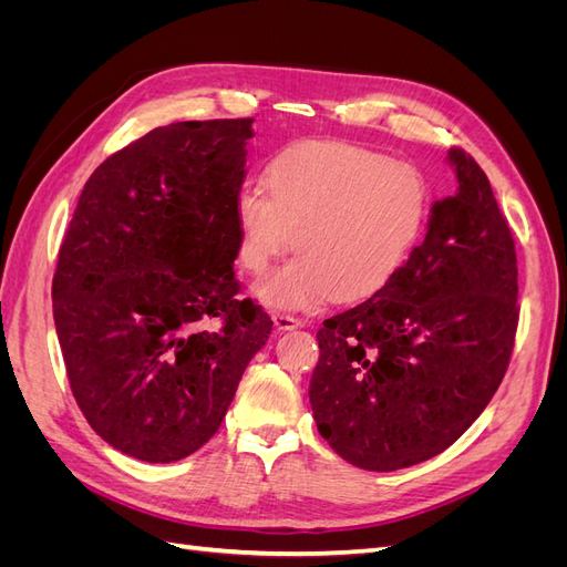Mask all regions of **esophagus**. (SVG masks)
<instances>
[{
	"mask_svg": "<svg viewBox=\"0 0 567 567\" xmlns=\"http://www.w3.org/2000/svg\"><path fill=\"white\" fill-rule=\"evenodd\" d=\"M271 319H274V326H277L279 331H293V329H298V326L302 323L298 317L286 315V312H274Z\"/></svg>",
	"mask_w": 567,
	"mask_h": 567,
	"instance_id": "1",
	"label": "esophagus"
}]
</instances>
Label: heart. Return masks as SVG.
<instances>
[{
	"label": "heart",
	"mask_w": 567,
	"mask_h": 567,
	"mask_svg": "<svg viewBox=\"0 0 567 567\" xmlns=\"http://www.w3.org/2000/svg\"><path fill=\"white\" fill-rule=\"evenodd\" d=\"M262 184L238 192L234 219L250 274H265L290 244L300 252L255 286L274 310L379 293L409 260L431 200L414 165L342 142L281 151Z\"/></svg>",
	"instance_id": "1"
}]
</instances>
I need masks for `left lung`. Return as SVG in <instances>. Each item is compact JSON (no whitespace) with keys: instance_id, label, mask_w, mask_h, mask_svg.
<instances>
[{"instance_id":"obj_1","label":"left lung","mask_w":567,"mask_h":567,"mask_svg":"<svg viewBox=\"0 0 567 567\" xmlns=\"http://www.w3.org/2000/svg\"><path fill=\"white\" fill-rule=\"evenodd\" d=\"M458 192L383 290L317 331L310 402L321 437L364 471L437 456L483 414L516 342L518 265L487 175L450 148Z\"/></svg>"}]
</instances>
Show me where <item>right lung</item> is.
Instances as JSON below:
<instances>
[{
    "label": "right lung",
    "mask_w": 567,
    "mask_h": 567,
    "mask_svg": "<svg viewBox=\"0 0 567 567\" xmlns=\"http://www.w3.org/2000/svg\"><path fill=\"white\" fill-rule=\"evenodd\" d=\"M252 117L156 127L84 184L51 284L80 411L148 463L200 450L271 319L238 298L234 203Z\"/></svg>",
    "instance_id": "add662e5"
}]
</instances>
